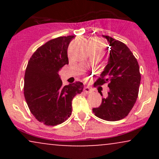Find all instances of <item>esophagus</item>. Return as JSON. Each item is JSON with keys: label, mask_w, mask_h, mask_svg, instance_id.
<instances>
[{"label": "esophagus", "mask_w": 159, "mask_h": 159, "mask_svg": "<svg viewBox=\"0 0 159 159\" xmlns=\"http://www.w3.org/2000/svg\"><path fill=\"white\" fill-rule=\"evenodd\" d=\"M84 91L85 93H87V94H90L93 93V90H91L89 87H85L84 88Z\"/></svg>", "instance_id": "34e87169"}]
</instances>
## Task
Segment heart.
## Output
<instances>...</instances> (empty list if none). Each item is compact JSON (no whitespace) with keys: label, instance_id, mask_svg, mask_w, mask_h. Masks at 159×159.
Listing matches in <instances>:
<instances>
[{"label":"heart","instance_id":"heart-1","mask_svg":"<svg viewBox=\"0 0 159 159\" xmlns=\"http://www.w3.org/2000/svg\"><path fill=\"white\" fill-rule=\"evenodd\" d=\"M102 42L100 41V40L98 39H93L92 40L90 41V44H93V45H98V44H101Z\"/></svg>","mask_w":159,"mask_h":159}]
</instances>
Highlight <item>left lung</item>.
Returning <instances> with one entry per match:
<instances>
[{
  "label": "left lung",
  "instance_id": "8db88e82",
  "mask_svg": "<svg viewBox=\"0 0 159 159\" xmlns=\"http://www.w3.org/2000/svg\"><path fill=\"white\" fill-rule=\"evenodd\" d=\"M109 43L107 65L95 86L108 83L107 97L102 98L94 114L107 121H117L129 114L136 102L140 83V68L135 57L123 43L103 35Z\"/></svg>",
  "mask_w": 159,
  "mask_h": 159
}]
</instances>
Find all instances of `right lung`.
Instances as JSON below:
<instances>
[{
  "label": "right lung",
  "mask_w": 159,
  "mask_h": 159,
  "mask_svg": "<svg viewBox=\"0 0 159 159\" xmlns=\"http://www.w3.org/2000/svg\"><path fill=\"white\" fill-rule=\"evenodd\" d=\"M74 36L49 40L36 49L27 63L24 94L29 109L38 121L57 125L72 113L74 96L83 91L80 81L63 87L58 72L69 64L67 49Z\"/></svg>",
  "instance_id": "1"
}]
</instances>
